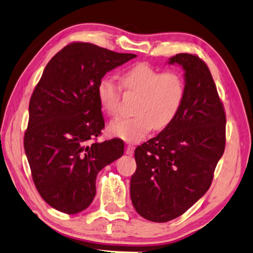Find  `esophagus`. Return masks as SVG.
<instances>
[{
	"mask_svg": "<svg viewBox=\"0 0 253 253\" xmlns=\"http://www.w3.org/2000/svg\"><path fill=\"white\" fill-rule=\"evenodd\" d=\"M134 150H135L134 146H132V145H127V147H126V154L127 155L131 156L132 154H134Z\"/></svg>",
	"mask_w": 253,
	"mask_h": 253,
	"instance_id": "1",
	"label": "esophagus"
}]
</instances>
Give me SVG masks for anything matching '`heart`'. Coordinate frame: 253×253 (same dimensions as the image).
Returning a JSON list of instances; mask_svg holds the SVG:
<instances>
[{"instance_id":"heart-1","label":"heart","mask_w":253,"mask_h":253,"mask_svg":"<svg viewBox=\"0 0 253 253\" xmlns=\"http://www.w3.org/2000/svg\"><path fill=\"white\" fill-rule=\"evenodd\" d=\"M124 89L138 94L135 113L129 118H119L108 126L109 134L127 142H138L153 128L164 129L180 112L186 96V82L179 72L162 73L140 63L121 76ZM97 97L103 111L117 116L121 106V86L111 77H104L97 85Z\"/></svg>"}]
</instances>
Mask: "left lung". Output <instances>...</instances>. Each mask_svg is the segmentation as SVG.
<instances>
[{"mask_svg":"<svg viewBox=\"0 0 253 253\" xmlns=\"http://www.w3.org/2000/svg\"><path fill=\"white\" fill-rule=\"evenodd\" d=\"M185 71L186 96L173 122L135 149L130 198L142 218L167 222L203 197L226 146V114L206 63L181 53L169 58Z\"/></svg>","mask_w":253,"mask_h":253,"instance_id":"left-lung-1","label":"left lung"}]
</instances>
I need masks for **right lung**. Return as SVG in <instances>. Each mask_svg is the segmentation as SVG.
<instances>
[{"label": "right lung", "instance_id": "obj_1", "mask_svg": "<svg viewBox=\"0 0 253 253\" xmlns=\"http://www.w3.org/2000/svg\"><path fill=\"white\" fill-rule=\"evenodd\" d=\"M135 57L75 42L45 67L30 100L24 149L36 189L54 209L85 210L96 195L98 172L123 156V140L94 141L105 126L97 85Z\"/></svg>", "mask_w": 253, "mask_h": 253}]
</instances>
